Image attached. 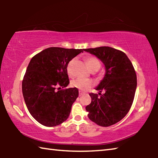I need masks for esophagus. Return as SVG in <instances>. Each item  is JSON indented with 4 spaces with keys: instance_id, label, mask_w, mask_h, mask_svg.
I'll list each match as a JSON object with an SVG mask.
<instances>
[{
    "instance_id": "34e87169",
    "label": "esophagus",
    "mask_w": 158,
    "mask_h": 158,
    "mask_svg": "<svg viewBox=\"0 0 158 158\" xmlns=\"http://www.w3.org/2000/svg\"><path fill=\"white\" fill-rule=\"evenodd\" d=\"M84 94H85V93L81 92V91H79V96H81V95H84Z\"/></svg>"
}]
</instances>
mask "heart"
<instances>
[{"label": "heart", "instance_id": "1", "mask_svg": "<svg viewBox=\"0 0 158 158\" xmlns=\"http://www.w3.org/2000/svg\"><path fill=\"white\" fill-rule=\"evenodd\" d=\"M85 60L86 61L89 68L91 71L97 72L100 69L101 63L98 58L93 56H89L85 57ZM75 62V58H73V59L69 61L68 65H67V73H68L69 77L73 76V68ZM71 84L73 87L76 88V89H78L80 90H82V91H85V90L89 89V88L93 86V82L90 79H77L72 81Z\"/></svg>", "mask_w": 158, "mask_h": 158}]
</instances>
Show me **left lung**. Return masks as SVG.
<instances>
[{
  "label": "left lung",
  "instance_id": "8db88e82",
  "mask_svg": "<svg viewBox=\"0 0 158 158\" xmlns=\"http://www.w3.org/2000/svg\"><path fill=\"white\" fill-rule=\"evenodd\" d=\"M105 64L106 74L96 88L99 95L90 93L91 102L85 106L89 119L100 126L108 127L119 122L132 106L137 89V74L126 54L109 47L84 49ZM102 90L104 94L100 93Z\"/></svg>",
  "mask_w": 158,
  "mask_h": 158
}]
</instances>
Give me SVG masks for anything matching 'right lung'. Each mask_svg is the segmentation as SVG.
Instances as JSON below:
<instances>
[{
    "instance_id": "add662e5",
    "label": "right lung",
    "mask_w": 158,
    "mask_h": 158,
    "mask_svg": "<svg viewBox=\"0 0 158 158\" xmlns=\"http://www.w3.org/2000/svg\"><path fill=\"white\" fill-rule=\"evenodd\" d=\"M84 51L49 47L37 53L29 63L22 81V93L29 112L40 123L54 127L65 121L79 95L69 84L67 65Z\"/></svg>"
}]
</instances>
